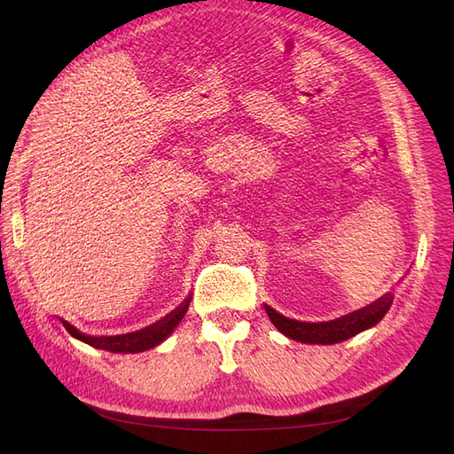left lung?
I'll return each instance as SVG.
<instances>
[{
	"mask_svg": "<svg viewBox=\"0 0 454 454\" xmlns=\"http://www.w3.org/2000/svg\"><path fill=\"white\" fill-rule=\"evenodd\" d=\"M392 299H394L392 294H387L365 309L342 316V318H337L332 322H320V324L297 322L292 318H286V316H282L280 312H277L267 305H265V310L269 314L270 322L277 325L278 332H282L286 337L299 342H309V345H335V342L347 340L364 332V329H369L375 324H379L382 320V316L388 312Z\"/></svg>",
	"mask_w": 454,
	"mask_h": 454,
	"instance_id": "1",
	"label": "left lung"
}]
</instances>
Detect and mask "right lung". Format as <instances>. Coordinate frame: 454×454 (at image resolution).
Instances as JSON below:
<instances>
[{"instance_id": "1", "label": "right lung", "mask_w": 454, "mask_h": 454, "mask_svg": "<svg viewBox=\"0 0 454 454\" xmlns=\"http://www.w3.org/2000/svg\"><path fill=\"white\" fill-rule=\"evenodd\" d=\"M189 309V299H185L180 309H176L174 312H170L168 316H164L162 320H159L157 324L149 325L145 329H140V332L134 333H127V335H114V337H90L81 333L77 327H74L72 324H67L66 320L60 318V322L64 324V327L67 329V333L72 337L87 342L90 347H96L100 350H109V352H122V354H134V352H144L157 347L159 342H162L167 339L174 327L182 322V318L185 316Z\"/></svg>"}]
</instances>
